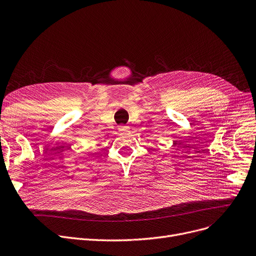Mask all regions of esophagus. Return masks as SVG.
I'll use <instances>...</instances> for the list:
<instances>
[{
    "mask_svg": "<svg viewBox=\"0 0 256 256\" xmlns=\"http://www.w3.org/2000/svg\"><path fill=\"white\" fill-rule=\"evenodd\" d=\"M119 132H126L128 130V126H119Z\"/></svg>",
    "mask_w": 256,
    "mask_h": 256,
    "instance_id": "34e87169",
    "label": "esophagus"
}]
</instances>
